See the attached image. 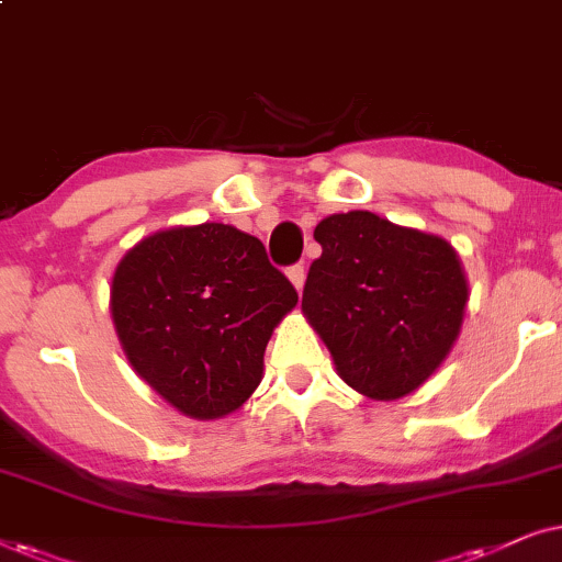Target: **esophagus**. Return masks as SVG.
I'll return each instance as SVG.
<instances>
[{"label":"esophagus","mask_w":562,"mask_h":562,"mask_svg":"<svg viewBox=\"0 0 562 562\" xmlns=\"http://www.w3.org/2000/svg\"><path fill=\"white\" fill-rule=\"evenodd\" d=\"M288 277H290V282H293L297 290H303V285H305V267L303 265L288 267Z\"/></svg>","instance_id":"1"}]
</instances>
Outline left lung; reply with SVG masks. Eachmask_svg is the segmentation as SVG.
<instances>
[{"label": "left lung", "mask_w": 562, "mask_h": 562, "mask_svg": "<svg viewBox=\"0 0 562 562\" xmlns=\"http://www.w3.org/2000/svg\"><path fill=\"white\" fill-rule=\"evenodd\" d=\"M303 313L344 383L378 401L431 375L458 339L468 282L445 238L393 226L368 211L328 215L313 231Z\"/></svg>", "instance_id": "left-lung-1"}]
</instances>
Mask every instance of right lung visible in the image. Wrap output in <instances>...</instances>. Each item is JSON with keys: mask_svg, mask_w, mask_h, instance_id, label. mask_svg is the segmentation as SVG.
<instances>
[{"mask_svg": "<svg viewBox=\"0 0 562 562\" xmlns=\"http://www.w3.org/2000/svg\"><path fill=\"white\" fill-rule=\"evenodd\" d=\"M297 303L265 244L223 223L169 228L120 259L110 311L133 370L192 418H221L261 383L274 326Z\"/></svg>", "mask_w": 562, "mask_h": 562, "instance_id": "add662e5", "label": "right lung"}]
</instances>
